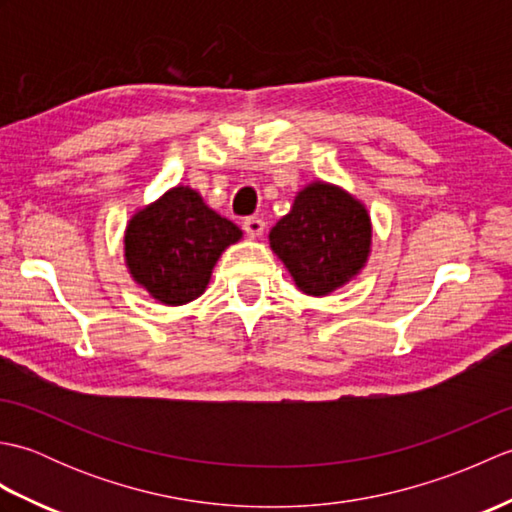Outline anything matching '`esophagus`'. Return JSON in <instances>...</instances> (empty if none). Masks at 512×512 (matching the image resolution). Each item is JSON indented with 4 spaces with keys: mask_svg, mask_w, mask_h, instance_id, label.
Returning <instances> with one entry per match:
<instances>
[{
    "mask_svg": "<svg viewBox=\"0 0 512 512\" xmlns=\"http://www.w3.org/2000/svg\"><path fill=\"white\" fill-rule=\"evenodd\" d=\"M264 228H266V222L262 220V217H246V220H244V231H246V235L248 237H259V235H262L264 233Z\"/></svg>",
    "mask_w": 512,
    "mask_h": 512,
    "instance_id": "34e87169",
    "label": "esophagus"
}]
</instances>
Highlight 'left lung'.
I'll list each match as a JSON object with an SVG mask.
<instances>
[{
	"instance_id": "1",
	"label": "left lung",
	"mask_w": 512,
	"mask_h": 512,
	"mask_svg": "<svg viewBox=\"0 0 512 512\" xmlns=\"http://www.w3.org/2000/svg\"><path fill=\"white\" fill-rule=\"evenodd\" d=\"M301 292L330 295L367 264L372 220L354 195L328 182H312L297 193L288 215L268 235Z\"/></svg>"
}]
</instances>
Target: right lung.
Returning <instances> with one entry per match:
<instances>
[{"label": "right lung", "instance_id": "add662e5", "mask_svg": "<svg viewBox=\"0 0 512 512\" xmlns=\"http://www.w3.org/2000/svg\"><path fill=\"white\" fill-rule=\"evenodd\" d=\"M242 231L189 187H173L136 211L125 228V264L138 286L165 306L198 299L224 250Z\"/></svg>", "mask_w": 512, "mask_h": 512}]
</instances>
